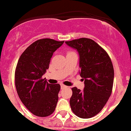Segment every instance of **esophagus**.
I'll use <instances>...</instances> for the list:
<instances>
[{
	"label": "esophagus",
	"instance_id": "34e87169",
	"mask_svg": "<svg viewBox=\"0 0 131 131\" xmlns=\"http://www.w3.org/2000/svg\"><path fill=\"white\" fill-rule=\"evenodd\" d=\"M67 87H68V86L64 85V84H61V89H66V88Z\"/></svg>",
	"mask_w": 131,
	"mask_h": 131
}]
</instances>
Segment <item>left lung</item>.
<instances>
[{
    "label": "left lung",
    "mask_w": 131,
    "mask_h": 131,
    "mask_svg": "<svg viewBox=\"0 0 131 131\" xmlns=\"http://www.w3.org/2000/svg\"><path fill=\"white\" fill-rule=\"evenodd\" d=\"M79 54V72L84 89L72 88L70 104L72 112L81 118L95 116L103 109L112 91L114 72L106 51L89 38L66 42Z\"/></svg>",
    "instance_id": "left-lung-1"
}]
</instances>
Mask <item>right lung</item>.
I'll return each mask as SVG.
<instances>
[{
	"instance_id": "1",
	"label": "right lung",
	"mask_w": 131,
	"mask_h": 131,
	"mask_svg": "<svg viewBox=\"0 0 131 131\" xmlns=\"http://www.w3.org/2000/svg\"><path fill=\"white\" fill-rule=\"evenodd\" d=\"M63 42L51 38L38 40L24 51L17 64L15 82L19 97L37 116H50L57 105L60 85L49 84L42 76L53 53Z\"/></svg>"
}]
</instances>
